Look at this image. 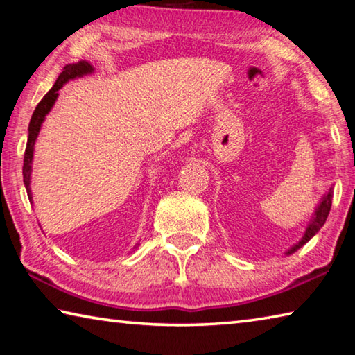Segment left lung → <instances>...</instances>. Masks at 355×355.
Wrapping results in <instances>:
<instances>
[{
	"instance_id": "1",
	"label": "left lung",
	"mask_w": 355,
	"mask_h": 355,
	"mask_svg": "<svg viewBox=\"0 0 355 355\" xmlns=\"http://www.w3.org/2000/svg\"><path fill=\"white\" fill-rule=\"evenodd\" d=\"M332 189H334V186H330V188L324 192L320 203H318V207L315 208V213L311 214V219L309 220L307 228H305L302 238H300L296 244L291 245V248L285 252V255L294 254V252L302 248L304 244H307L310 239L313 238L318 232H320V228L324 225V222H326V219H327L330 207H332V197H334Z\"/></svg>"
}]
</instances>
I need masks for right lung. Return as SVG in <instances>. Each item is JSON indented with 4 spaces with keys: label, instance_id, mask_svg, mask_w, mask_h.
<instances>
[{
    "label": "right lung",
    "instance_id": "1",
    "mask_svg": "<svg viewBox=\"0 0 355 355\" xmlns=\"http://www.w3.org/2000/svg\"><path fill=\"white\" fill-rule=\"evenodd\" d=\"M92 73H94V67L87 61H80L76 64L65 65L62 73L58 76L55 86H53L50 91L45 94V97L40 100V103L37 106H35L33 117H31V122H29V127H28V142H26V150H25V159H23V183H25L29 202L31 203H33L31 172H33L34 146H35V141H37V136L40 133L42 123H44V120L48 116V112H50L53 110V106H55L56 100L59 97V91L64 87V84H67L69 81L78 80V78L92 75ZM137 245H139V243H137L135 248H137Z\"/></svg>",
    "mask_w": 355,
    "mask_h": 355
}]
</instances>
